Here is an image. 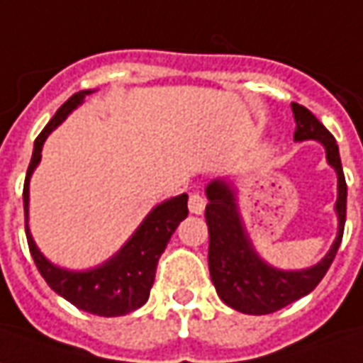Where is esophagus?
Masks as SVG:
<instances>
[{
  "instance_id": "34e87169",
  "label": "esophagus",
  "mask_w": 363,
  "mask_h": 363,
  "mask_svg": "<svg viewBox=\"0 0 363 363\" xmlns=\"http://www.w3.org/2000/svg\"><path fill=\"white\" fill-rule=\"evenodd\" d=\"M206 197L201 196L199 191H194L191 196H189V211L196 215H201L206 211Z\"/></svg>"
}]
</instances>
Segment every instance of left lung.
Listing matches in <instances>:
<instances>
[{"label":"left lung","mask_w":363,"mask_h":363,"mask_svg":"<svg viewBox=\"0 0 363 363\" xmlns=\"http://www.w3.org/2000/svg\"><path fill=\"white\" fill-rule=\"evenodd\" d=\"M292 114L296 120L294 140H318L326 150L328 164L336 169L338 199L334 209L338 213V235L324 259L311 269H277L262 261L253 249L239 215L233 186L225 179H213L206 187L209 199L206 207V221L209 229V274L219 298L227 306L243 314H271L314 291L328 272L344 235L348 186L340 162L338 144L308 108L292 102Z\"/></svg>","instance_id":"obj_1"}]
</instances>
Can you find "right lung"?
Segmentation results:
<instances>
[{
  "label": "right lung",
  "mask_w": 363,
  "mask_h": 363,
  "mask_svg": "<svg viewBox=\"0 0 363 363\" xmlns=\"http://www.w3.org/2000/svg\"><path fill=\"white\" fill-rule=\"evenodd\" d=\"M86 94H91V91L74 92L57 110L51 122L35 140L33 156L27 167L23 186L25 233L35 264L52 291L81 311L108 318V316H124L140 308L142 304H146L150 289L156 279L157 261L169 243V237L177 229V225L187 217V194L166 199L154 207L118 253L94 269L67 271L47 261L45 255L37 249L29 231V179L33 176L37 164L41 162V150L47 136L72 110L82 104Z\"/></svg>",
  "instance_id": "1"
}]
</instances>
